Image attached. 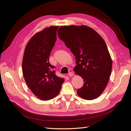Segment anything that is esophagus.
<instances>
[{"label":"esophagus","instance_id":"1","mask_svg":"<svg viewBox=\"0 0 131 131\" xmlns=\"http://www.w3.org/2000/svg\"><path fill=\"white\" fill-rule=\"evenodd\" d=\"M73 75H74V74H73V73H72V72H70V73H68V75L70 77L73 76Z\"/></svg>","mask_w":131,"mask_h":131}]
</instances>
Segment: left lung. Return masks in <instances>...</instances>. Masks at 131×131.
I'll return each instance as SVG.
<instances>
[{"instance_id":"left-lung-1","label":"left lung","mask_w":131,"mask_h":131,"mask_svg":"<svg viewBox=\"0 0 131 131\" xmlns=\"http://www.w3.org/2000/svg\"><path fill=\"white\" fill-rule=\"evenodd\" d=\"M57 34L75 57L74 70L84 82L78 89V94L87 100L97 98L106 87L112 70V60L104 40L85 25L61 26Z\"/></svg>"}]
</instances>
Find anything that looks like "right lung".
<instances>
[{
	"instance_id": "1",
	"label": "right lung",
	"mask_w": 131,
	"mask_h": 131,
	"mask_svg": "<svg viewBox=\"0 0 131 131\" xmlns=\"http://www.w3.org/2000/svg\"><path fill=\"white\" fill-rule=\"evenodd\" d=\"M58 26H52L37 32L27 43L23 60L25 80L32 93L47 101L59 93L64 79L57 77L49 57L56 41Z\"/></svg>"
}]
</instances>
